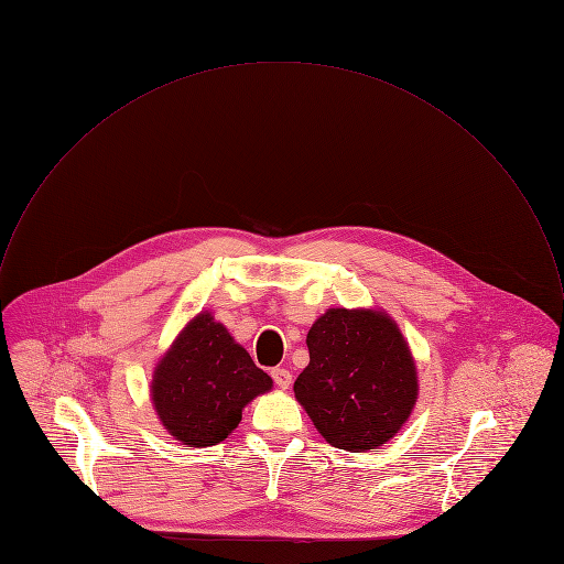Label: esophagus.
Here are the masks:
<instances>
[{"label": "esophagus", "mask_w": 564, "mask_h": 564, "mask_svg": "<svg viewBox=\"0 0 564 564\" xmlns=\"http://www.w3.org/2000/svg\"><path fill=\"white\" fill-rule=\"evenodd\" d=\"M271 376H273V380H275V384L278 387H282V389H289V384H291V372L289 370H284V368H275V370H271Z\"/></svg>", "instance_id": "obj_1"}]
</instances>
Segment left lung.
Wrapping results in <instances>:
<instances>
[{
  "label": "left lung",
  "mask_w": 564,
  "mask_h": 564,
  "mask_svg": "<svg viewBox=\"0 0 564 564\" xmlns=\"http://www.w3.org/2000/svg\"><path fill=\"white\" fill-rule=\"evenodd\" d=\"M306 344L311 364L293 389L326 442L364 453L393 437L417 395L415 366L395 324L375 311L330 308Z\"/></svg>",
  "instance_id": "left-lung-1"
}]
</instances>
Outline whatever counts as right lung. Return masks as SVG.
Returning a JSON list of instances; mask_svg holds the SVG:
<instances>
[{"mask_svg": "<svg viewBox=\"0 0 564 564\" xmlns=\"http://www.w3.org/2000/svg\"><path fill=\"white\" fill-rule=\"evenodd\" d=\"M271 384L225 326L200 313L158 366L153 404L180 442L214 446L238 426L242 406Z\"/></svg>", "mask_w": 564, "mask_h": 564, "instance_id": "1", "label": "right lung"}]
</instances>
